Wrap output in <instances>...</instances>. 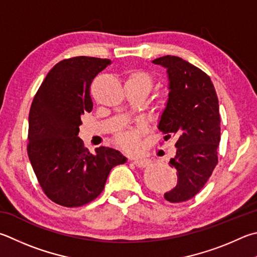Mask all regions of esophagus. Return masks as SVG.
Returning <instances> with one entry per match:
<instances>
[{
  "mask_svg": "<svg viewBox=\"0 0 257 257\" xmlns=\"http://www.w3.org/2000/svg\"><path fill=\"white\" fill-rule=\"evenodd\" d=\"M133 163L137 167H141V169H144V167L148 166L151 164V160H148V158H135L133 161Z\"/></svg>",
  "mask_w": 257,
  "mask_h": 257,
  "instance_id": "obj_1",
  "label": "esophagus"
}]
</instances>
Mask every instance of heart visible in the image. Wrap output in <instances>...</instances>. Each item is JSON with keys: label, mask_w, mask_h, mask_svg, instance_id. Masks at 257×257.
<instances>
[{"label": "heart", "mask_w": 257, "mask_h": 257, "mask_svg": "<svg viewBox=\"0 0 257 257\" xmlns=\"http://www.w3.org/2000/svg\"><path fill=\"white\" fill-rule=\"evenodd\" d=\"M125 84H142L148 90L152 86V78L147 73L142 71H134L128 74ZM167 105V96L165 94H160L156 100V106L158 113H162ZM143 130L141 128H125L120 129L114 135V139L120 147L128 152L137 151L141 146V137Z\"/></svg>", "instance_id": "1"}]
</instances>
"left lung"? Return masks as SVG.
Returning <instances> with one entry per match:
<instances>
[{"instance_id":"8db88e82","label":"left lung","mask_w":257,"mask_h":257,"mask_svg":"<svg viewBox=\"0 0 257 257\" xmlns=\"http://www.w3.org/2000/svg\"><path fill=\"white\" fill-rule=\"evenodd\" d=\"M153 63L165 67L170 80L158 129L165 139L176 141V155L170 164L177 171V183L164 198L172 203L184 202L200 192L218 164V96L207 74L186 60L167 55Z\"/></svg>"}]
</instances>
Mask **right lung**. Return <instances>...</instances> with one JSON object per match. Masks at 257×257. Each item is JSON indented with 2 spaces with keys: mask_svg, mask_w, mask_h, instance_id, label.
I'll use <instances>...</instances> for the list:
<instances>
[{
  "mask_svg": "<svg viewBox=\"0 0 257 257\" xmlns=\"http://www.w3.org/2000/svg\"><path fill=\"white\" fill-rule=\"evenodd\" d=\"M110 59L77 56L50 69L32 100L27 151L44 193L63 207H81L99 197L112 167L125 163L118 151L84 147L81 116L91 112V83Z\"/></svg>",
  "mask_w": 257,
  "mask_h": 257,
  "instance_id": "right-lung-1",
  "label": "right lung"
}]
</instances>
